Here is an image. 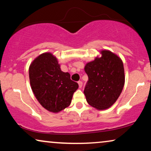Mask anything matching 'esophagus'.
Segmentation results:
<instances>
[{"instance_id":"obj_1","label":"esophagus","mask_w":151,"mask_h":151,"mask_svg":"<svg viewBox=\"0 0 151 151\" xmlns=\"http://www.w3.org/2000/svg\"><path fill=\"white\" fill-rule=\"evenodd\" d=\"M78 84H79V88H81V87H82V86H83V82H82L81 81H78Z\"/></svg>"}]
</instances>
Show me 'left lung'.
Instances as JSON below:
<instances>
[{
	"mask_svg": "<svg viewBox=\"0 0 151 151\" xmlns=\"http://www.w3.org/2000/svg\"><path fill=\"white\" fill-rule=\"evenodd\" d=\"M101 55L84 68L88 77L84 94L88 103L98 110L107 109L114 104L125 82L121 59L108 50L101 51Z\"/></svg>",
	"mask_w": 151,
	"mask_h": 151,
	"instance_id": "8db88e82",
	"label": "left lung"
}]
</instances>
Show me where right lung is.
I'll list each match as a JSON object with an SVG mask.
<instances>
[{"instance_id":"1","label":"right lung","mask_w":151,"mask_h":151,"mask_svg":"<svg viewBox=\"0 0 151 151\" xmlns=\"http://www.w3.org/2000/svg\"><path fill=\"white\" fill-rule=\"evenodd\" d=\"M32 91L41 105L48 111L58 112L71 104L72 95L79 88L70 74L61 70L57 58L43 53L34 60L29 68Z\"/></svg>"}]
</instances>
